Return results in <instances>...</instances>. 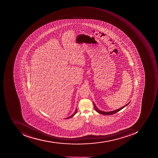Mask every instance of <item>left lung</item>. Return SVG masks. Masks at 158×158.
<instances>
[{
	"label": "left lung",
	"instance_id": "1",
	"mask_svg": "<svg viewBox=\"0 0 158 158\" xmlns=\"http://www.w3.org/2000/svg\"><path fill=\"white\" fill-rule=\"evenodd\" d=\"M130 102H128L127 104L124 105V106L122 107L121 108L115 110H113V111H102V110H100L98 109L95 106V104L94 103V108H95V110L97 112H98L99 114H101L105 115H113L114 114H115V113H117L118 111H120L121 110L123 109V108L126 107V106L128 105L130 103Z\"/></svg>",
	"mask_w": 158,
	"mask_h": 158
}]
</instances>
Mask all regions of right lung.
Returning a JSON list of instances; mask_svg holds the SVG:
<instances>
[{"label": "right lung", "mask_w": 158, "mask_h": 158, "mask_svg": "<svg viewBox=\"0 0 158 158\" xmlns=\"http://www.w3.org/2000/svg\"><path fill=\"white\" fill-rule=\"evenodd\" d=\"M77 109H76V110H75V112H74V114H73L71 116H70L66 118H65L64 119H69V118H71L72 117H73V116L75 114H77Z\"/></svg>", "instance_id": "obj_1"}]
</instances>
